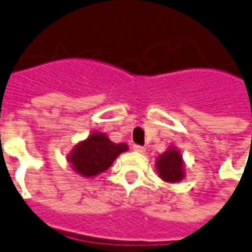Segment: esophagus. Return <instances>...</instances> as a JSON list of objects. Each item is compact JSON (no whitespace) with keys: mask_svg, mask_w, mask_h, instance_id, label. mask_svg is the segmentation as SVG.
<instances>
[{"mask_svg":"<svg viewBox=\"0 0 252 252\" xmlns=\"http://www.w3.org/2000/svg\"><path fill=\"white\" fill-rule=\"evenodd\" d=\"M133 150L137 151V153H140V154H145L146 149H145L144 146H140V145H133Z\"/></svg>","mask_w":252,"mask_h":252,"instance_id":"obj_1","label":"esophagus"}]
</instances>
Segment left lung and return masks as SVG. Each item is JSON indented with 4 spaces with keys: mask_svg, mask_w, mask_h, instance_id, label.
I'll list each match as a JSON object with an SVG mask.
<instances>
[{
    "mask_svg": "<svg viewBox=\"0 0 252 252\" xmlns=\"http://www.w3.org/2000/svg\"><path fill=\"white\" fill-rule=\"evenodd\" d=\"M159 177L168 184H177L185 179V161L181 151L176 146H169L155 160Z\"/></svg>",
    "mask_w": 252,
    "mask_h": 252,
    "instance_id": "8db88e82",
    "label": "left lung"
}]
</instances>
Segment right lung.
<instances>
[{
  "label": "right lung",
  "instance_id": "1",
  "mask_svg": "<svg viewBox=\"0 0 252 252\" xmlns=\"http://www.w3.org/2000/svg\"><path fill=\"white\" fill-rule=\"evenodd\" d=\"M128 151L126 144L112 142L106 133L92 132L80 141L67 155L69 167L85 179H93L107 171L122 153Z\"/></svg>",
  "mask_w": 252,
  "mask_h": 252
}]
</instances>
